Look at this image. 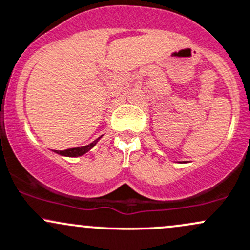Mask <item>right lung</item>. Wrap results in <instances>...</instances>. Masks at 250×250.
Masks as SVG:
<instances>
[{"mask_svg": "<svg viewBox=\"0 0 250 250\" xmlns=\"http://www.w3.org/2000/svg\"><path fill=\"white\" fill-rule=\"evenodd\" d=\"M102 136H103V135H102ZM102 136H99L97 140H94L93 143L88 144V145H86V146L74 147V148H68V149H64V151H54V152H55V153L61 154V156H64V157H80V156H83V154L87 153V152L90 151L91 148H93V147L96 146V144L98 143V140L102 138Z\"/></svg>", "mask_w": 250, "mask_h": 250, "instance_id": "obj_1", "label": "right lung"}]
</instances>
